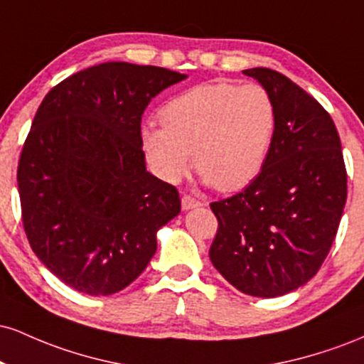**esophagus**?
Masks as SVG:
<instances>
[{
  "label": "esophagus",
  "instance_id": "obj_1",
  "mask_svg": "<svg viewBox=\"0 0 364 364\" xmlns=\"http://www.w3.org/2000/svg\"><path fill=\"white\" fill-rule=\"evenodd\" d=\"M200 205H202V202H200L198 198H193V196H190V195H185L181 198L183 210H190V208H195V207H200Z\"/></svg>",
  "mask_w": 364,
  "mask_h": 364
}]
</instances>
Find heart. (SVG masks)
<instances>
[{"mask_svg": "<svg viewBox=\"0 0 364 364\" xmlns=\"http://www.w3.org/2000/svg\"><path fill=\"white\" fill-rule=\"evenodd\" d=\"M162 124L145 123L140 144L150 168L168 183L188 173L193 152L203 181L237 191L260 176L272 150L277 111L257 83H200L161 109Z\"/></svg>", "mask_w": 364, "mask_h": 364, "instance_id": "heart-1", "label": "heart"}]
</instances>
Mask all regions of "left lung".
Instances as JSON below:
<instances>
[{
  "mask_svg": "<svg viewBox=\"0 0 364 364\" xmlns=\"http://www.w3.org/2000/svg\"><path fill=\"white\" fill-rule=\"evenodd\" d=\"M243 73L272 95L277 127L260 176L210 203L219 228L208 255L237 291L277 298L318 272L339 229L348 174L339 133L316 99L275 70Z\"/></svg>",
  "mask_w": 364,
  "mask_h": 364,
  "instance_id": "obj_1",
  "label": "left lung"
}]
</instances>
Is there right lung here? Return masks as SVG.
Instances as JSON below:
<instances>
[{
	"label": "right lung",
	"mask_w": 364,
	"mask_h": 364,
	"mask_svg": "<svg viewBox=\"0 0 364 364\" xmlns=\"http://www.w3.org/2000/svg\"><path fill=\"white\" fill-rule=\"evenodd\" d=\"M186 75L124 61L90 66L53 87L20 154L25 235L41 262L75 291L129 286L181 212L178 190L150 174L141 114Z\"/></svg>",
	"instance_id": "right-lung-1"
}]
</instances>
